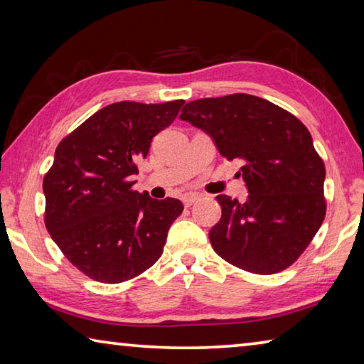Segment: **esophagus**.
Masks as SVG:
<instances>
[{
  "label": "esophagus",
  "mask_w": 364,
  "mask_h": 364,
  "mask_svg": "<svg viewBox=\"0 0 364 364\" xmlns=\"http://www.w3.org/2000/svg\"><path fill=\"white\" fill-rule=\"evenodd\" d=\"M197 197H199V196H197L196 193H186V194L181 196V200H183L184 205L189 207V205H193L194 202L197 200Z\"/></svg>",
  "instance_id": "esophagus-1"
}]
</instances>
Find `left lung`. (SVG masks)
<instances>
[{"label":"left lung","mask_w":364,"mask_h":364,"mask_svg":"<svg viewBox=\"0 0 364 364\" xmlns=\"http://www.w3.org/2000/svg\"><path fill=\"white\" fill-rule=\"evenodd\" d=\"M180 119L200 128L228 160H242L245 202L220 194L221 218L208 237L217 254L257 274L286 269L326 215L321 157L297 117L252 95L191 101Z\"/></svg>","instance_id":"1"}]
</instances>
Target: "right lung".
<instances>
[{
	"instance_id": "1",
	"label": "right lung",
	"mask_w": 364,
	"mask_h": 364,
	"mask_svg": "<svg viewBox=\"0 0 364 364\" xmlns=\"http://www.w3.org/2000/svg\"><path fill=\"white\" fill-rule=\"evenodd\" d=\"M183 100L114 102L60 141L43 180L45 225L69 262L91 279L117 284L151 268L183 212L178 199L133 189L136 162L176 119Z\"/></svg>"
}]
</instances>
